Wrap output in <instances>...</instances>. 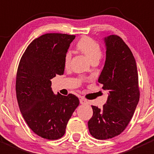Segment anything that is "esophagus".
<instances>
[{"label":"esophagus","instance_id":"34e87169","mask_svg":"<svg viewBox=\"0 0 154 154\" xmlns=\"http://www.w3.org/2000/svg\"><path fill=\"white\" fill-rule=\"evenodd\" d=\"M80 102L81 104H86V103H88V102H87V100L84 98V97H80Z\"/></svg>","mask_w":154,"mask_h":154}]
</instances>
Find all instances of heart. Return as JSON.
I'll use <instances>...</instances> for the list:
<instances>
[{"label": "heart", "mask_w": 154, "mask_h": 154, "mask_svg": "<svg viewBox=\"0 0 154 154\" xmlns=\"http://www.w3.org/2000/svg\"><path fill=\"white\" fill-rule=\"evenodd\" d=\"M77 48L83 53L91 62L99 60L102 56L101 48L98 43L89 37H83L80 38L77 44ZM71 58V54L67 53L64 58V64L66 67L69 66Z\"/></svg>", "instance_id": "b5f03b06"}]
</instances>
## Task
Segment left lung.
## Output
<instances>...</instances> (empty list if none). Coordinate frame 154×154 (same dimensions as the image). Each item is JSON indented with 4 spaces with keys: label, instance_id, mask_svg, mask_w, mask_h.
Listing matches in <instances>:
<instances>
[{
    "label": "left lung",
    "instance_id": "8db88e82",
    "mask_svg": "<svg viewBox=\"0 0 154 154\" xmlns=\"http://www.w3.org/2000/svg\"><path fill=\"white\" fill-rule=\"evenodd\" d=\"M106 61L98 78L108 90L106 103L100 109L91 106L93 116L88 122L90 134L97 139L119 136L131 120L139 100L138 71L134 57L122 38H104Z\"/></svg>",
    "mask_w": 154,
    "mask_h": 154
}]
</instances>
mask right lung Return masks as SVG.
I'll return each mask as SVG.
<instances>
[{"instance_id":"add662e5","label":"right lung","mask_w":154,"mask_h":154,"mask_svg":"<svg viewBox=\"0 0 154 154\" xmlns=\"http://www.w3.org/2000/svg\"><path fill=\"white\" fill-rule=\"evenodd\" d=\"M75 35L47 33L34 39L21 57L16 76V97L29 128L44 139L64 136L78 97L54 94L51 80L64 73V58Z\"/></svg>"}]
</instances>
